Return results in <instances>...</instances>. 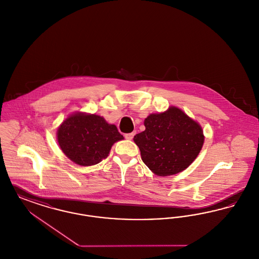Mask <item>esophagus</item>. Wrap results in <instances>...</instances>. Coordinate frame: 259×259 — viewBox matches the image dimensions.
<instances>
[{
    "mask_svg": "<svg viewBox=\"0 0 259 259\" xmlns=\"http://www.w3.org/2000/svg\"><path fill=\"white\" fill-rule=\"evenodd\" d=\"M134 135H135V132H132V133H129V134H125L124 137H125V139H127V140H132Z\"/></svg>",
    "mask_w": 259,
    "mask_h": 259,
    "instance_id": "34e87169",
    "label": "esophagus"
}]
</instances>
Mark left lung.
<instances>
[{
    "label": "left lung",
    "mask_w": 259,
    "mask_h": 259,
    "mask_svg": "<svg viewBox=\"0 0 259 259\" xmlns=\"http://www.w3.org/2000/svg\"><path fill=\"white\" fill-rule=\"evenodd\" d=\"M146 130L134 137L142 160L149 170L167 177L185 170L196 157L204 144L200 124L177 107L145 119Z\"/></svg>",
    "instance_id": "1"
}]
</instances>
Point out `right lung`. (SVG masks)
Masks as SVG:
<instances>
[{
	"label": "right lung",
	"mask_w": 259,
	"mask_h": 259,
	"mask_svg": "<svg viewBox=\"0 0 259 259\" xmlns=\"http://www.w3.org/2000/svg\"><path fill=\"white\" fill-rule=\"evenodd\" d=\"M116 126L97 114L75 112L57 130V141L65 155L80 166L106 159L114 143L123 140Z\"/></svg>",
	"instance_id": "add662e5"
}]
</instances>
